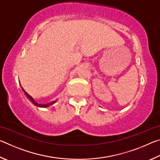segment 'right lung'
Segmentation results:
<instances>
[{"instance_id": "right-lung-1", "label": "right lung", "mask_w": 160, "mask_h": 160, "mask_svg": "<svg viewBox=\"0 0 160 160\" xmlns=\"http://www.w3.org/2000/svg\"><path fill=\"white\" fill-rule=\"evenodd\" d=\"M22 90L24 91V92L25 93V94L27 96H28V98L30 99V101L33 103V104L35 105V106H37V107H48L49 106V105H51V104H53L54 102H50V103H48V104H38V103H37V102H35L34 101V99H33V98H32V97L29 95V94H28V93L26 92L23 90L22 89Z\"/></svg>"}]
</instances>
